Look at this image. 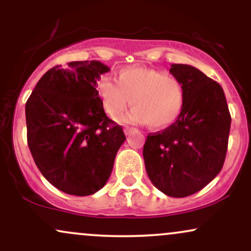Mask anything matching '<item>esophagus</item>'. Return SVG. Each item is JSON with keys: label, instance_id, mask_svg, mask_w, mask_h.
<instances>
[{"label": "esophagus", "instance_id": "34e87169", "mask_svg": "<svg viewBox=\"0 0 251 251\" xmlns=\"http://www.w3.org/2000/svg\"><path fill=\"white\" fill-rule=\"evenodd\" d=\"M134 131H135V128H134V127H128V126H126L125 129H124V132H125V134H126V135L131 134L132 132H134Z\"/></svg>", "mask_w": 251, "mask_h": 251}]
</instances>
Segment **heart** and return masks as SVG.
Returning <instances> with one entry per match:
<instances>
[{
  "label": "heart",
  "instance_id": "obj_1",
  "mask_svg": "<svg viewBox=\"0 0 251 251\" xmlns=\"http://www.w3.org/2000/svg\"><path fill=\"white\" fill-rule=\"evenodd\" d=\"M98 94L109 117L116 118L131 103L134 106L124 122L166 127L179 117L185 102V88L179 79L165 72L145 67L119 71L116 80L102 76Z\"/></svg>",
  "mask_w": 251,
  "mask_h": 251
}]
</instances>
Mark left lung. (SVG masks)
<instances>
[{"instance_id":"1","label":"left lung","mask_w":251,"mask_h":251,"mask_svg":"<svg viewBox=\"0 0 251 251\" xmlns=\"http://www.w3.org/2000/svg\"><path fill=\"white\" fill-rule=\"evenodd\" d=\"M170 73L185 88L184 107L169 127L148 135L143 157L155 188L181 198L198 192L220 174L231 117L220 83L189 65L174 63Z\"/></svg>"}]
</instances>
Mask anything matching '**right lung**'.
I'll use <instances>...</instances> for the list:
<instances>
[{
  "label": "right lung",
  "mask_w": 251,
  "mask_h": 251,
  "mask_svg": "<svg viewBox=\"0 0 251 251\" xmlns=\"http://www.w3.org/2000/svg\"><path fill=\"white\" fill-rule=\"evenodd\" d=\"M109 68L73 61L43 74L25 103L27 140L37 169L51 185L74 196L99 191L125 142L106 116L97 81Z\"/></svg>",
  "instance_id": "right-lung-1"
}]
</instances>
